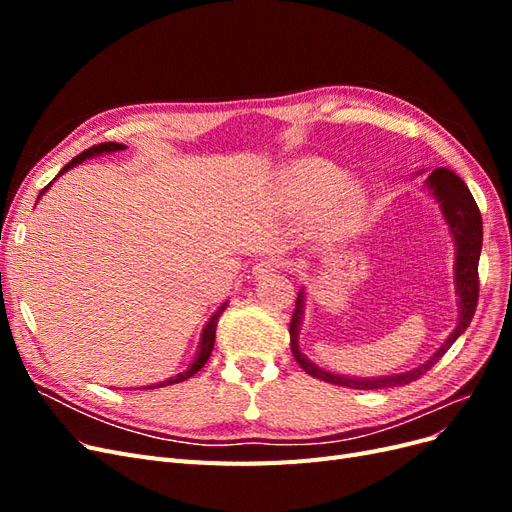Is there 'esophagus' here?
I'll list each match as a JSON object with an SVG mask.
<instances>
[{"mask_svg": "<svg viewBox=\"0 0 512 512\" xmlns=\"http://www.w3.org/2000/svg\"><path fill=\"white\" fill-rule=\"evenodd\" d=\"M275 269H277V262H275V260L262 258V260H258L256 265L252 267V275H254V280H262V277H267V275L273 273Z\"/></svg>", "mask_w": 512, "mask_h": 512, "instance_id": "34e87169", "label": "esophagus"}]
</instances>
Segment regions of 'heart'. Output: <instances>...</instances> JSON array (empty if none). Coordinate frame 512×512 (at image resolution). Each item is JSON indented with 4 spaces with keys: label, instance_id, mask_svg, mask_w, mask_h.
<instances>
[{
    "label": "heart",
    "instance_id": "1",
    "mask_svg": "<svg viewBox=\"0 0 512 512\" xmlns=\"http://www.w3.org/2000/svg\"><path fill=\"white\" fill-rule=\"evenodd\" d=\"M344 181V173L339 168L324 164V162H314V160H303L299 164H294L290 168V183L294 192L301 200H318L322 196H327L333 192L339 183ZM356 194V198L361 196L359 188L354 185H342L337 190V213H344L346 203Z\"/></svg>",
    "mask_w": 512,
    "mask_h": 512
}]
</instances>
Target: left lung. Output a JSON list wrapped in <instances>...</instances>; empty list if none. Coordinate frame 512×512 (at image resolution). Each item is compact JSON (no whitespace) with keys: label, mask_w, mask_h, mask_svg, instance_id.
Instances as JSON below:
<instances>
[{"label":"left lung","mask_w":512,"mask_h":512,"mask_svg":"<svg viewBox=\"0 0 512 512\" xmlns=\"http://www.w3.org/2000/svg\"><path fill=\"white\" fill-rule=\"evenodd\" d=\"M416 175H423V170H418ZM425 192L438 203L442 220L448 226V232H451L453 243H455V265H453L455 294H457L455 329L425 363H421L410 371H401V374H393V376H376V378L335 374V371L324 369L316 365L312 359H307V354L299 346V331H301V322H303L305 305H307V292H305V286H301L297 294V305H294V314L290 320V350L294 359H297V363L307 371L309 376L329 384L346 386V389H359V391H376V389L404 386L427 374V371L446 354V350L457 342L459 335L470 327L472 316L476 312V301H478V258H480V250H483V220H480V211L474 203L468 185L463 183L451 168H436L433 173H429L425 179Z\"/></svg>","instance_id":"8db88e82"}]
</instances>
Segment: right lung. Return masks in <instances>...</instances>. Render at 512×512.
Returning a JSON list of instances; mask_svg holds the SVG:
<instances>
[{
	"mask_svg": "<svg viewBox=\"0 0 512 512\" xmlns=\"http://www.w3.org/2000/svg\"><path fill=\"white\" fill-rule=\"evenodd\" d=\"M126 149V145H121V143H100V145H96V147H91V149H87V151H83L81 156H76L72 162H68L64 168L59 170L57 173V177L46 185V188L40 192V196H38V200L46 194V190H51V185L64 175V173H68L70 168H74V166H79V164H83L85 160H89V158H100V156H108V153H117V151H123ZM36 200V203H38ZM228 307V301H224L218 309H215V312L211 314V318L207 320V324L203 327V333H200V342H198V350H196V354H194V359H192V363L185 367L183 371H179V374H175V376H170V378H166V380H162V382H153V384H147V386H143V389H160V386H168V384H177V382H183V380H188V378H192L196 371L203 367L205 363H207V359L211 356V350H213V344H215V329H218V320H220V316L224 314V309Z\"/></svg>",
	"mask_w": 512,
	"mask_h": 512,
	"instance_id": "1",
	"label": "right lung"
}]
</instances>
